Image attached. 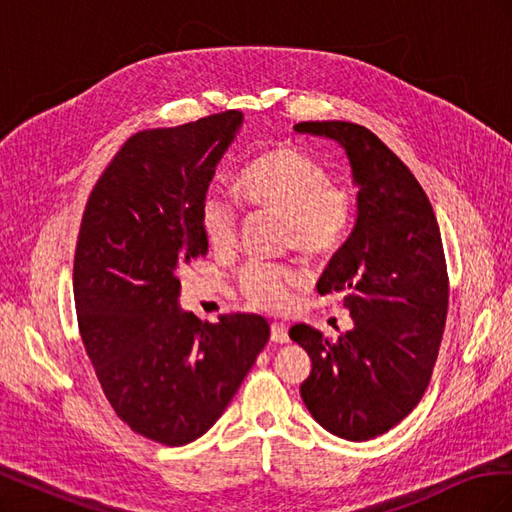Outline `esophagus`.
<instances>
[{"mask_svg": "<svg viewBox=\"0 0 512 512\" xmlns=\"http://www.w3.org/2000/svg\"><path fill=\"white\" fill-rule=\"evenodd\" d=\"M271 342L273 344H288L290 342L286 324H282V322H273L271 324Z\"/></svg>", "mask_w": 512, "mask_h": 512, "instance_id": "obj_1", "label": "esophagus"}]
</instances>
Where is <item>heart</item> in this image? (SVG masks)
Instances as JSON below:
<instances>
[{
	"instance_id": "1",
	"label": "heart",
	"mask_w": 512,
	"mask_h": 512,
	"mask_svg": "<svg viewBox=\"0 0 512 512\" xmlns=\"http://www.w3.org/2000/svg\"><path fill=\"white\" fill-rule=\"evenodd\" d=\"M237 188L247 203L267 209L288 224V243L309 258L335 254L350 237L354 196L344 183L329 179L312 153L294 145L273 147L247 164ZM200 226L213 250L226 252L237 241L239 215L230 200L209 192L200 205ZM305 273L292 267L250 262L239 275L243 297L265 312H282Z\"/></svg>"
}]
</instances>
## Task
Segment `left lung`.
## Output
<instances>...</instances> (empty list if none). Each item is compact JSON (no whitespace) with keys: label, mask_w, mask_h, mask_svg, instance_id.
Masks as SVG:
<instances>
[{"label":"left lung","mask_w":512,"mask_h":512,"mask_svg":"<svg viewBox=\"0 0 512 512\" xmlns=\"http://www.w3.org/2000/svg\"><path fill=\"white\" fill-rule=\"evenodd\" d=\"M294 130L342 145L359 188L350 237L316 284L344 294L354 327L331 342L294 324L290 339L312 359L301 397L316 423L363 442L404 421L431 380L448 309L442 237L421 183L374 132L348 121Z\"/></svg>","instance_id":"left-lung-1"}]
</instances>
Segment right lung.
I'll return each instance as SVG.
<instances>
[{
  "label": "right lung",
  "mask_w": 512,
  "mask_h": 512,
  "mask_svg": "<svg viewBox=\"0 0 512 512\" xmlns=\"http://www.w3.org/2000/svg\"><path fill=\"white\" fill-rule=\"evenodd\" d=\"M243 113L130 136L85 205L74 254L79 331L123 423L164 446L213 427L269 342V322L179 309V273L207 254L200 205Z\"/></svg>",
  "instance_id": "1"
}]
</instances>
